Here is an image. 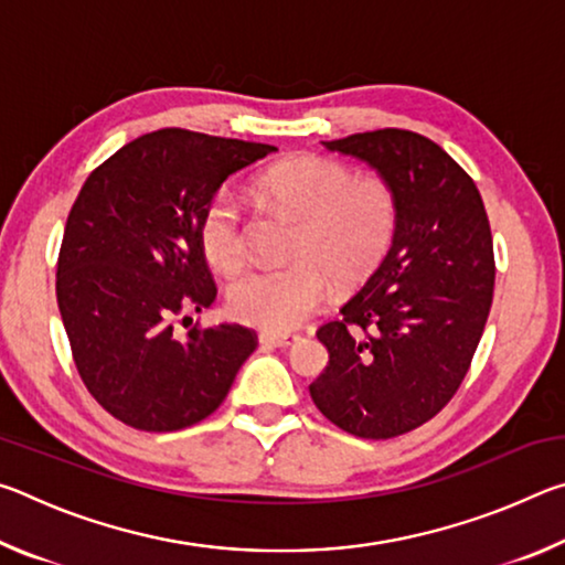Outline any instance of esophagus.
Segmentation results:
<instances>
[{
    "instance_id": "obj_1",
    "label": "esophagus",
    "mask_w": 565,
    "mask_h": 565,
    "mask_svg": "<svg viewBox=\"0 0 565 565\" xmlns=\"http://www.w3.org/2000/svg\"><path fill=\"white\" fill-rule=\"evenodd\" d=\"M259 341L264 347H291L294 341H299L296 333H271V331H262Z\"/></svg>"
}]
</instances>
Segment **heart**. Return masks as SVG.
<instances>
[{"instance_id":"b5f03b06","label":"heart","mask_w":565,"mask_h":565,"mask_svg":"<svg viewBox=\"0 0 565 565\" xmlns=\"http://www.w3.org/2000/svg\"><path fill=\"white\" fill-rule=\"evenodd\" d=\"M266 204L301 216L291 242L296 262L259 266L232 284L228 309L264 331H291L339 289L359 284L386 254L398 222L394 189L381 177H356L327 157H291L256 177ZM199 242L218 271L234 274L248 259V222L234 194L218 191L199 216Z\"/></svg>"}]
</instances>
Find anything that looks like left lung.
I'll return each mask as SVG.
<instances>
[{
  "label": "left lung",
  "instance_id": "8db88e82",
  "mask_svg": "<svg viewBox=\"0 0 565 565\" xmlns=\"http://www.w3.org/2000/svg\"><path fill=\"white\" fill-rule=\"evenodd\" d=\"M394 189V242L369 281L321 323L329 366L309 386L341 431L394 438L431 420L471 369L495 284L493 238L473 179L424 134L376 129L327 141Z\"/></svg>",
  "mask_w": 565,
  "mask_h": 565
}]
</instances>
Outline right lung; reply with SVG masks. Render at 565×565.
Wrapping results in <instances>:
<instances>
[{
	"mask_svg": "<svg viewBox=\"0 0 565 565\" xmlns=\"http://www.w3.org/2000/svg\"><path fill=\"white\" fill-rule=\"evenodd\" d=\"M271 145L159 129L84 181L56 259V303L94 401L139 431H179L222 406L256 331L214 323L177 337L216 299L199 216L216 189Z\"/></svg>",
	"mask_w": 565,
	"mask_h": 565,
	"instance_id": "1",
	"label": "right lung"
}]
</instances>
